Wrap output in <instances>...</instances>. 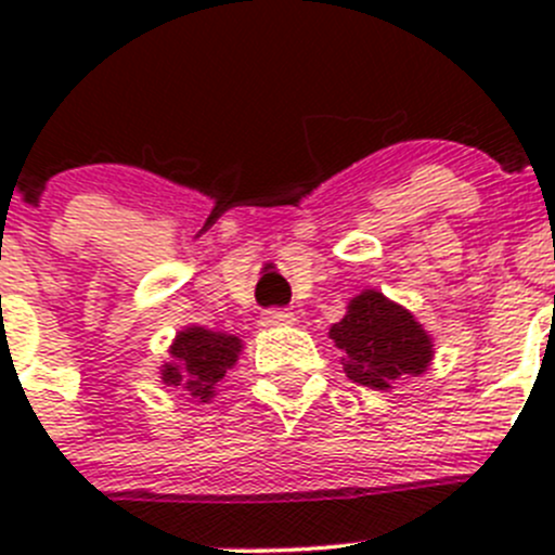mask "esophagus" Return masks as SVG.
Wrapping results in <instances>:
<instances>
[{
  "label": "esophagus",
  "mask_w": 555,
  "mask_h": 555,
  "mask_svg": "<svg viewBox=\"0 0 555 555\" xmlns=\"http://www.w3.org/2000/svg\"><path fill=\"white\" fill-rule=\"evenodd\" d=\"M260 324L262 327H289V324H295V313L287 309H271L262 313Z\"/></svg>",
  "instance_id": "obj_1"
}]
</instances>
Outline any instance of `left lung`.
I'll use <instances>...</instances> for the list:
<instances>
[{"mask_svg":"<svg viewBox=\"0 0 555 555\" xmlns=\"http://www.w3.org/2000/svg\"><path fill=\"white\" fill-rule=\"evenodd\" d=\"M330 340L340 351L346 376L376 391L422 376L435 357L424 324L378 289H362L349 300L344 319L330 327Z\"/></svg>","mask_w":555,"mask_h":555,"instance_id":"left-lung-1","label":"left lung"}]
</instances>
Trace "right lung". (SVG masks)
<instances>
[{"mask_svg":"<svg viewBox=\"0 0 555 555\" xmlns=\"http://www.w3.org/2000/svg\"><path fill=\"white\" fill-rule=\"evenodd\" d=\"M242 351L244 344L238 335L190 324L173 335L169 360L160 365V382L173 386L184 400L209 402L220 378L236 365Z\"/></svg>","mask_w":555,"mask_h":555,"instance_id":"obj_1","label":"right lung"}]
</instances>
